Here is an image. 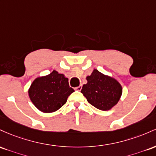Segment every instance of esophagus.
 <instances>
[{"label": "esophagus", "mask_w": 156, "mask_h": 156, "mask_svg": "<svg viewBox=\"0 0 156 156\" xmlns=\"http://www.w3.org/2000/svg\"><path fill=\"white\" fill-rule=\"evenodd\" d=\"M82 87H83V86H82V85H80V86H78V87H75V90H79V91H80V90H82Z\"/></svg>", "instance_id": "1"}]
</instances>
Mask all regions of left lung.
I'll return each mask as SVG.
<instances>
[{
    "mask_svg": "<svg viewBox=\"0 0 156 156\" xmlns=\"http://www.w3.org/2000/svg\"><path fill=\"white\" fill-rule=\"evenodd\" d=\"M86 80L87 83L83 85L81 92L87 101L97 109L109 111L119 101L122 87L116 79L94 69Z\"/></svg>",
    "mask_w": 156,
    "mask_h": 156,
    "instance_id": "obj_1",
    "label": "left lung"
}]
</instances>
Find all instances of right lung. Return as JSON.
I'll use <instances>...</instances> for the list:
<instances>
[{
  "label": "right lung",
  "mask_w": 156,
  "mask_h": 156,
  "mask_svg": "<svg viewBox=\"0 0 156 156\" xmlns=\"http://www.w3.org/2000/svg\"><path fill=\"white\" fill-rule=\"evenodd\" d=\"M73 91L69 86V79L53 71L33 81L29 89V96L38 110L43 113H52L63 106Z\"/></svg>",
  "instance_id": "1"
}]
</instances>
